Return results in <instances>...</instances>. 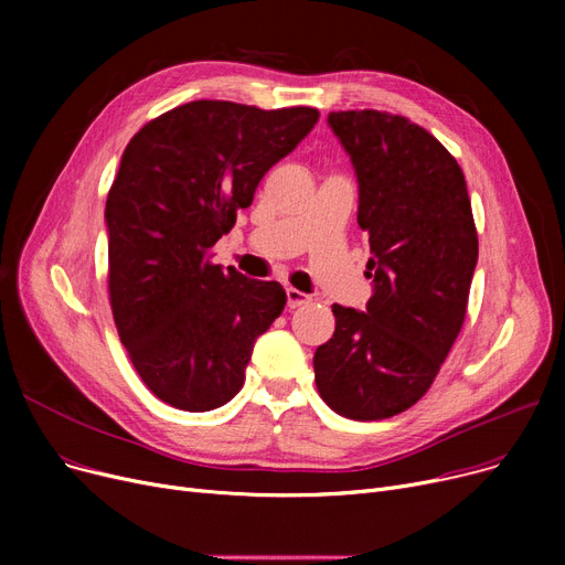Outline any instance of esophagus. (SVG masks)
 <instances>
[{
	"label": "esophagus",
	"instance_id": "esophagus-1",
	"mask_svg": "<svg viewBox=\"0 0 565 565\" xmlns=\"http://www.w3.org/2000/svg\"><path fill=\"white\" fill-rule=\"evenodd\" d=\"M286 300H288V309H298V307H305L311 302L309 295L298 288H286Z\"/></svg>",
	"mask_w": 565,
	"mask_h": 565
}]
</instances>
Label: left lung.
I'll return each instance as SVG.
<instances>
[{
    "mask_svg": "<svg viewBox=\"0 0 565 565\" xmlns=\"http://www.w3.org/2000/svg\"><path fill=\"white\" fill-rule=\"evenodd\" d=\"M328 121L360 181L375 292L362 313L332 307L316 387L345 419H390L430 390L462 330L477 224L460 164L428 130L377 109L330 111Z\"/></svg>",
    "mask_w": 565,
    "mask_h": 565,
    "instance_id": "8db88e82",
    "label": "left lung"
}]
</instances>
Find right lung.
Masks as SVG:
<instances>
[{
    "label": "right lung",
    "instance_id": "right-lung-1",
    "mask_svg": "<svg viewBox=\"0 0 565 565\" xmlns=\"http://www.w3.org/2000/svg\"><path fill=\"white\" fill-rule=\"evenodd\" d=\"M318 116L316 107L194 100L126 146L105 205L109 305L141 382L171 407L228 403L254 341L284 311L277 281L222 270L211 249Z\"/></svg>",
    "mask_w": 565,
    "mask_h": 565
}]
</instances>
